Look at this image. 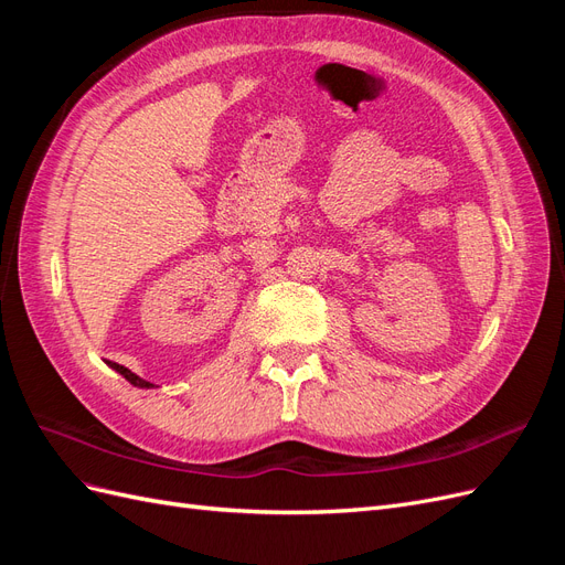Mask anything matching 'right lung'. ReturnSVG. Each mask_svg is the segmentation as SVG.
I'll return each mask as SVG.
<instances>
[{"instance_id":"obj_1","label":"right lung","mask_w":565,"mask_h":565,"mask_svg":"<svg viewBox=\"0 0 565 565\" xmlns=\"http://www.w3.org/2000/svg\"><path fill=\"white\" fill-rule=\"evenodd\" d=\"M108 367H113L117 374H122V377L131 384V386H136V388H152L156 384H150V382H146V380H141L139 374H134L129 367H125V365H117V363H110L108 361Z\"/></svg>"}]
</instances>
